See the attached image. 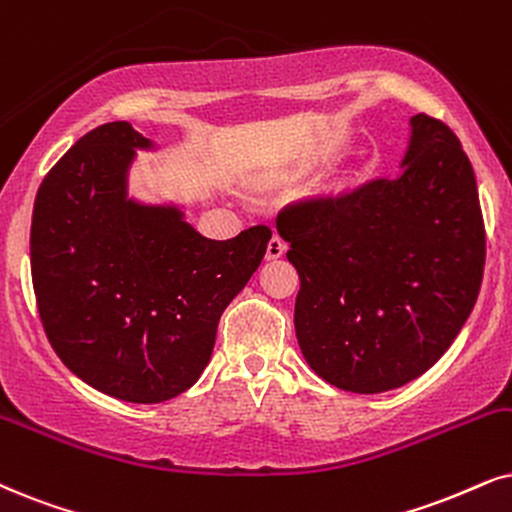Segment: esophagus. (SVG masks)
<instances>
[{
    "instance_id": "34e87169",
    "label": "esophagus",
    "mask_w": 512,
    "mask_h": 512,
    "mask_svg": "<svg viewBox=\"0 0 512 512\" xmlns=\"http://www.w3.org/2000/svg\"><path fill=\"white\" fill-rule=\"evenodd\" d=\"M286 255V241L281 236H271V241L267 245V260H278V257Z\"/></svg>"
}]
</instances>
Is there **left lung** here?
I'll list each match as a JSON object with an SVG mask.
<instances>
[{"instance_id": "left-lung-1", "label": "left lung", "mask_w": 512, "mask_h": 512, "mask_svg": "<svg viewBox=\"0 0 512 512\" xmlns=\"http://www.w3.org/2000/svg\"><path fill=\"white\" fill-rule=\"evenodd\" d=\"M399 177L290 203L276 229L300 274L295 333L307 364L345 392L411 383L475 307L487 236L475 172L442 120L418 113Z\"/></svg>"}]
</instances>
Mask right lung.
Returning <instances> with one entry per match:
<instances>
[{
  "label": "right lung",
  "mask_w": 512,
  "mask_h": 512,
  "mask_svg": "<svg viewBox=\"0 0 512 512\" xmlns=\"http://www.w3.org/2000/svg\"><path fill=\"white\" fill-rule=\"evenodd\" d=\"M129 122L92 129L47 172L30 226V269L58 359L115 399L158 404L208 366L219 316L260 267L271 229L200 236L177 208L127 198Z\"/></svg>",
  "instance_id": "obj_1"
}]
</instances>
